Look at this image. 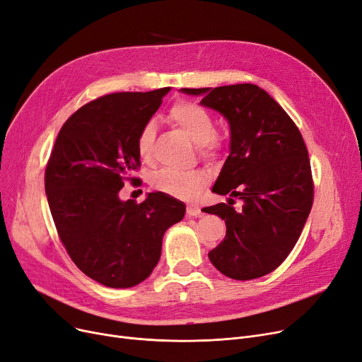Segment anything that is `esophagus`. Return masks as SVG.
Returning a JSON list of instances; mask_svg holds the SVG:
<instances>
[{"label":"esophagus","mask_w":362,"mask_h":362,"mask_svg":"<svg viewBox=\"0 0 362 362\" xmlns=\"http://www.w3.org/2000/svg\"><path fill=\"white\" fill-rule=\"evenodd\" d=\"M201 214H202V211H201V209L197 207V206H187V207H186V216L197 217V216H201Z\"/></svg>","instance_id":"1"}]
</instances>
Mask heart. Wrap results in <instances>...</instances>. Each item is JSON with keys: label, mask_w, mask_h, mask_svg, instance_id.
Listing matches in <instances>:
<instances>
[{"label": "heart", "mask_w": 362, "mask_h": 362, "mask_svg": "<svg viewBox=\"0 0 362 362\" xmlns=\"http://www.w3.org/2000/svg\"><path fill=\"white\" fill-rule=\"evenodd\" d=\"M168 119L182 129L192 142L201 146L204 156H213L218 149V142L214 137L216 127L213 117L206 109L189 102H179L170 109ZM155 137V125L148 122L140 130L136 149L142 160H151L152 144ZM153 189L180 199H195L209 185V175L206 171L179 173L163 170L152 177Z\"/></svg>", "instance_id": "obj_1"}]
</instances>
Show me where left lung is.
Returning a JSON list of instances; mask_svg holds the SVG:
<instances>
[{
    "label": "left lung",
    "mask_w": 362,
    "mask_h": 362,
    "mask_svg": "<svg viewBox=\"0 0 362 362\" xmlns=\"http://www.w3.org/2000/svg\"><path fill=\"white\" fill-rule=\"evenodd\" d=\"M202 96L230 130L229 155L213 192L228 204L207 207L226 223V237L209 253L223 275L247 281L275 271L296 245L312 209L313 183L303 137L268 93L255 84L180 88ZM243 199V210L231 207Z\"/></svg>",
    "instance_id": "8db88e82"
}]
</instances>
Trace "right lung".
Instances as JSON below:
<instances>
[{
	"label": "right lung",
	"mask_w": 362,
	"mask_h": 362,
	"mask_svg": "<svg viewBox=\"0 0 362 362\" xmlns=\"http://www.w3.org/2000/svg\"><path fill=\"white\" fill-rule=\"evenodd\" d=\"M168 91L114 93L84 105L60 129L45 168L62 244L78 268L106 287L145 281L161 257L165 230L185 216V204L163 192L140 204L118 195L140 165L137 136Z\"/></svg>",
	"instance_id": "obj_1"
}]
</instances>
